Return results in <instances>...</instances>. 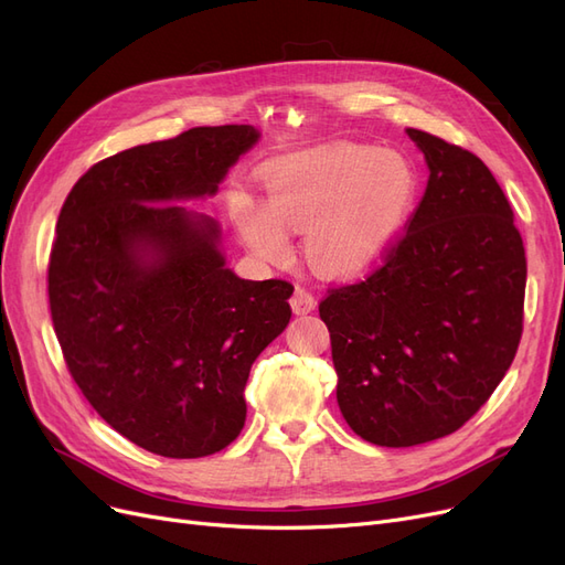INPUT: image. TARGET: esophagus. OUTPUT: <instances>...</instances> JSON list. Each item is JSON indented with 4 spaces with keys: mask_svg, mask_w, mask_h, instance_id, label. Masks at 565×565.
<instances>
[{
    "mask_svg": "<svg viewBox=\"0 0 565 565\" xmlns=\"http://www.w3.org/2000/svg\"><path fill=\"white\" fill-rule=\"evenodd\" d=\"M289 306H292V311L297 316H306L316 309V297L311 292H306L303 287H297L292 299H289Z\"/></svg>",
    "mask_w": 565,
    "mask_h": 565,
    "instance_id": "1",
    "label": "esophagus"
}]
</instances>
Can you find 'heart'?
<instances>
[{"instance_id":"obj_1","label":"heart","mask_w":565,"mask_h":565,"mask_svg":"<svg viewBox=\"0 0 565 565\" xmlns=\"http://www.w3.org/2000/svg\"><path fill=\"white\" fill-rule=\"evenodd\" d=\"M266 204L245 191L228 214L262 259H282L287 231H303L313 270L351 278L377 264L396 243L417 195V174L401 152L337 143L299 152L266 169Z\"/></svg>"}]
</instances>
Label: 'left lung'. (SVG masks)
Masks as SVG:
<instances>
[{
  "mask_svg": "<svg viewBox=\"0 0 565 565\" xmlns=\"http://www.w3.org/2000/svg\"><path fill=\"white\" fill-rule=\"evenodd\" d=\"M429 181L386 264L320 303L337 403L374 446L450 436L502 382L523 330L525 252L514 212L473 152L405 129Z\"/></svg>",
  "mask_w": 565,
  "mask_h": 565,
  "instance_id": "8db88e82",
  "label": "left lung"
}]
</instances>
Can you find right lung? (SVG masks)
Returning <instances> with one entry per match:
<instances>
[{
    "instance_id": "add662e5",
    "label": "right lung",
    "mask_w": 565,
    "mask_h": 565,
    "mask_svg": "<svg viewBox=\"0 0 565 565\" xmlns=\"http://www.w3.org/2000/svg\"><path fill=\"white\" fill-rule=\"evenodd\" d=\"M262 139L249 125L195 127L100 160L67 195L49 303L75 384L136 446L174 459L243 431L249 367L287 328L295 287L226 266L212 198Z\"/></svg>"
}]
</instances>
